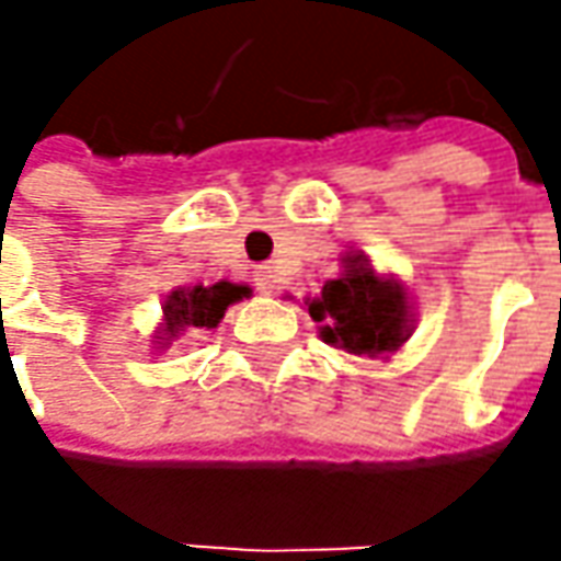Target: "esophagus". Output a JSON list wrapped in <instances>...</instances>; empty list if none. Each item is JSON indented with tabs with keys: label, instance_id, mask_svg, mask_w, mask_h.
Segmentation results:
<instances>
[{
	"label": "esophagus",
	"instance_id": "34e87169",
	"mask_svg": "<svg viewBox=\"0 0 561 561\" xmlns=\"http://www.w3.org/2000/svg\"><path fill=\"white\" fill-rule=\"evenodd\" d=\"M252 280H255L259 293H265V296L277 290V274L271 271V265H259V268L252 271Z\"/></svg>",
	"mask_w": 561,
	"mask_h": 561
}]
</instances>
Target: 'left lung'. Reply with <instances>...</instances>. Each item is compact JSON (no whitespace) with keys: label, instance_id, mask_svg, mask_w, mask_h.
Here are the masks:
<instances>
[{"label":"left lung","instance_id":"left-lung-1","mask_svg":"<svg viewBox=\"0 0 561 561\" xmlns=\"http://www.w3.org/2000/svg\"><path fill=\"white\" fill-rule=\"evenodd\" d=\"M306 306L321 324V340L350 356L397 353L412 328V306L402 284L377 274L365 255H346L343 277L328 280L321 296Z\"/></svg>","mask_w":561,"mask_h":561}]
</instances>
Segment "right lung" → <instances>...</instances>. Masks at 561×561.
I'll list each match as a JSON object with an SVG mask.
<instances>
[{"instance_id": "add662e5", "label": "right lung", "mask_w": 561, "mask_h": 561, "mask_svg": "<svg viewBox=\"0 0 561 561\" xmlns=\"http://www.w3.org/2000/svg\"><path fill=\"white\" fill-rule=\"evenodd\" d=\"M249 293H252L249 287L230 284V280H218L211 287H203V284L199 287H178L164 299V324L159 340H171V336L190 331V328H205V331L218 328L227 309Z\"/></svg>"}]
</instances>
